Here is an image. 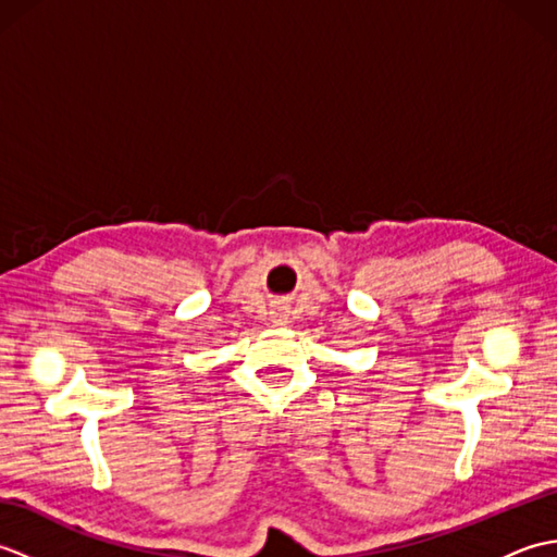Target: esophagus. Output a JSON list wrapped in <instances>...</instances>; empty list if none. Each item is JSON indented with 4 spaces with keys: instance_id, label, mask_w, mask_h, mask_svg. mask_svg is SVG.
I'll return each mask as SVG.
<instances>
[{
    "instance_id": "obj_1",
    "label": "esophagus",
    "mask_w": 557,
    "mask_h": 557,
    "mask_svg": "<svg viewBox=\"0 0 557 557\" xmlns=\"http://www.w3.org/2000/svg\"><path fill=\"white\" fill-rule=\"evenodd\" d=\"M270 321L275 325H287L289 323V313L287 309H282V306H277V309L270 311Z\"/></svg>"
}]
</instances>
